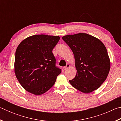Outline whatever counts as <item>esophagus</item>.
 Masks as SVG:
<instances>
[{
    "instance_id": "esophagus-1",
    "label": "esophagus",
    "mask_w": 121,
    "mask_h": 121,
    "mask_svg": "<svg viewBox=\"0 0 121 121\" xmlns=\"http://www.w3.org/2000/svg\"><path fill=\"white\" fill-rule=\"evenodd\" d=\"M69 67H70V65L68 64H68H67V65H65V67H63V69H64V70H67V69H68L69 68Z\"/></svg>"
}]
</instances>
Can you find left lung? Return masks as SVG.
I'll return each instance as SVG.
<instances>
[{"label":"left lung","instance_id":"obj_1","mask_svg":"<svg viewBox=\"0 0 121 121\" xmlns=\"http://www.w3.org/2000/svg\"><path fill=\"white\" fill-rule=\"evenodd\" d=\"M62 39L74 55L76 76L71 85L82 92L98 89L107 78L110 63L105 46L99 39L85 33L69 35Z\"/></svg>","mask_w":121,"mask_h":121}]
</instances>
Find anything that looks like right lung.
<instances>
[{
  "label": "right lung",
  "instance_id": "1",
  "mask_svg": "<svg viewBox=\"0 0 121 121\" xmlns=\"http://www.w3.org/2000/svg\"><path fill=\"white\" fill-rule=\"evenodd\" d=\"M60 38L36 35L26 38L17 46L14 71L20 84L29 92L37 95L45 93L61 73L52 53Z\"/></svg>",
  "mask_w": 121,
  "mask_h": 121
}]
</instances>
